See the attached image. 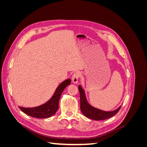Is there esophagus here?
<instances>
[{
	"label": "esophagus",
	"instance_id": "esophagus-1",
	"mask_svg": "<svg viewBox=\"0 0 147 147\" xmlns=\"http://www.w3.org/2000/svg\"><path fill=\"white\" fill-rule=\"evenodd\" d=\"M80 77V73L79 72H75L72 76V82L74 83H77Z\"/></svg>",
	"mask_w": 147,
	"mask_h": 147
}]
</instances>
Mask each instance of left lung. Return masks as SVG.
<instances>
[{"label":"left lung","mask_w":147,"mask_h":147,"mask_svg":"<svg viewBox=\"0 0 147 147\" xmlns=\"http://www.w3.org/2000/svg\"><path fill=\"white\" fill-rule=\"evenodd\" d=\"M78 90L80 95V109L82 113L86 117L94 120H104L110 118L116 115L121 108L120 106L117 110L111 111V112H105L93 107L88 103L85 93L80 85L78 86Z\"/></svg>","instance_id":"1"}]
</instances>
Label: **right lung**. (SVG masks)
I'll list each match as a JSON object with an SVG mask.
<instances>
[{
    "mask_svg": "<svg viewBox=\"0 0 147 147\" xmlns=\"http://www.w3.org/2000/svg\"><path fill=\"white\" fill-rule=\"evenodd\" d=\"M71 80L67 79L61 83L57 88L54 95L45 104L34 108H24L19 107L20 109L26 115L34 118H47L54 115L59 108L60 97L64 89L70 84Z\"/></svg>",
    "mask_w": 147,
    "mask_h": 147,
    "instance_id": "obj_1",
    "label": "right lung"
}]
</instances>
